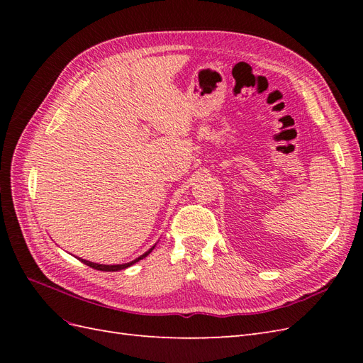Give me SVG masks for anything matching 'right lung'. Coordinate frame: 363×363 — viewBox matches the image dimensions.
I'll return each mask as SVG.
<instances>
[{
    "mask_svg": "<svg viewBox=\"0 0 363 363\" xmlns=\"http://www.w3.org/2000/svg\"><path fill=\"white\" fill-rule=\"evenodd\" d=\"M155 248V247H152ZM151 248V250H152ZM151 250H148L147 252H144V255L142 256H139L138 259H135V260H131V262H128V263H123V265H100V263H94V262H89V260H84V259H80L84 265H87V267H91V268H94V269H98V271H121V269H125V268H128V267H131L133 265V263H136V262H139L140 259H144V257H147L150 252H151Z\"/></svg>",
    "mask_w": 363,
    "mask_h": 363,
    "instance_id": "obj_1",
    "label": "right lung"
}]
</instances>
